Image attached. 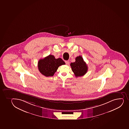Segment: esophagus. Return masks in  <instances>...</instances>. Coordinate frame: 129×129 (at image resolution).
Returning a JSON list of instances; mask_svg holds the SVG:
<instances>
[{"label": "esophagus", "mask_w": 129, "mask_h": 129, "mask_svg": "<svg viewBox=\"0 0 129 129\" xmlns=\"http://www.w3.org/2000/svg\"><path fill=\"white\" fill-rule=\"evenodd\" d=\"M66 64L67 65H69V61H65Z\"/></svg>", "instance_id": "esophagus-1"}]
</instances>
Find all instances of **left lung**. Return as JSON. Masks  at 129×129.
<instances>
[{"instance_id":"left-lung-1","label":"left lung","mask_w":129,"mask_h":129,"mask_svg":"<svg viewBox=\"0 0 129 129\" xmlns=\"http://www.w3.org/2000/svg\"><path fill=\"white\" fill-rule=\"evenodd\" d=\"M70 66L76 77L83 76L88 71V66L81 56L76 57L75 61L71 62Z\"/></svg>"}]
</instances>
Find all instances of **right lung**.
<instances>
[{
    "instance_id": "obj_1",
    "label": "right lung",
    "mask_w": 129,
    "mask_h": 129,
    "mask_svg": "<svg viewBox=\"0 0 129 129\" xmlns=\"http://www.w3.org/2000/svg\"><path fill=\"white\" fill-rule=\"evenodd\" d=\"M65 62L60 58L56 59L54 56L49 54L38 62V69L40 73L47 77L54 75L60 66L65 65Z\"/></svg>"
}]
</instances>
